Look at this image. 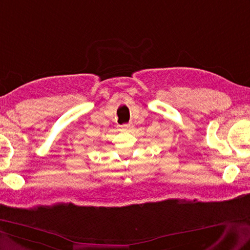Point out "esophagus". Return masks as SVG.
Wrapping results in <instances>:
<instances>
[{"label": "esophagus", "instance_id": "esophagus-1", "mask_svg": "<svg viewBox=\"0 0 250 250\" xmlns=\"http://www.w3.org/2000/svg\"><path fill=\"white\" fill-rule=\"evenodd\" d=\"M132 128V125L131 124H128V125H122V131H129L130 129Z\"/></svg>", "mask_w": 250, "mask_h": 250}]
</instances>
